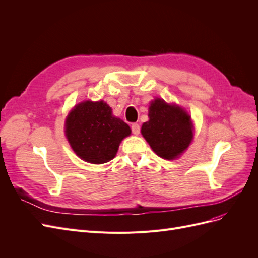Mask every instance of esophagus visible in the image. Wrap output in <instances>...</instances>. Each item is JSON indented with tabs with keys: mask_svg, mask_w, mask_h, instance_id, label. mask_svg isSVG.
<instances>
[{
	"mask_svg": "<svg viewBox=\"0 0 258 258\" xmlns=\"http://www.w3.org/2000/svg\"><path fill=\"white\" fill-rule=\"evenodd\" d=\"M131 130L134 135H139L140 134V124L139 123H132L131 124Z\"/></svg>",
	"mask_w": 258,
	"mask_h": 258,
	"instance_id": "obj_1",
	"label": "esophagus"
}]
</instances>
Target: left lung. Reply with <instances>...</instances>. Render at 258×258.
I'll return each instance as SVG.
<instances>
[{
    "mask_svg": "<svg viewBox=\"0 0 258 258\" xmlns=\"http://www.w3.org/2000/svg\"><path fill=\"white\" fill-rule=\"evenodd\" d=\"M150 120L141 132L152 150L163 159H174L189 146L192 140L190 116L181 107L161 99L153 101L148 112Z\"/></svg>",
    "mask_w": 258,
    "mask_h": 258,
    "instance_id": "8db88e82",
    "label": "left lung"
}]
</instances>
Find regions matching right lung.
<instances>
[{
  "mask_svg": "<svg viewBox=\"0 0 258 258\" xmlns=\"http://www.w3.org/2000/svg\"><path fill=\"white\" fill-rule=\"evenodd\" d=\"M131 130L103 101L77 104L66 121V135L73 151L83 160L100 165L112 160L123 138Z\"/></svg>",
  "mask_w": 258,
  "mask_h": 258,
  "instance_id": "add662e5",
  "label": "right lung"
}]
</instances>
